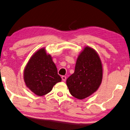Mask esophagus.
<instances>
[{
	"label": "esophagus",
	"mask_w": 130,
	"mask_h": 130,
	"mask_svg": "<svg viewBox=\"0 0 130 130\" xmlns=\"http://www.w3.org/2000/svg\"><path fill=\"white\" fill-rule=\"evenodd\" d=\"M61 78H62V80H63V81H65L66 79V77L64 76V75H63V76L61 77Z\"/></svg>",
	"instance_id": "34e87169"
}]
</instances>
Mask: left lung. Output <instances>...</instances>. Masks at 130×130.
<instances>
[{
	"label": "left lung",
	"mask_w": 130,
	"mask_h": 130,
	"mask_svg": "<svg viewBox=\"0 0 130 130\" xmlns=\"http://www.w3.org/2000/svg\"><path fill=\"white\" fill-rule=\"evenodd\" d=\"M102 76V64L98 54L86 46L78 57L74 73L67 79L66 84L72 96L83 99L98 90Z\"/></svg>",
	"instance_id": "left-lung-1"
}]
</instances>
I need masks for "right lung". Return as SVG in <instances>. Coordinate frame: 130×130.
Segmentation results:
<instances>
[{
	"label": "right lung",
	"instance_id": "1",
	"mask_svg": "<svg viewBox=\"0 0 130 130\" xmlns=\"http://www.w3.org/2000/svg\"><path fill=\"white\" fill-rule=\"evenodd\" d=\"M25 85L38 96L50 92L56 84L61 81L51 56L42 48L34 54L24 71Z\"/></svg>",
	"mask_w": 130,
	"mask_h": 130
}]
</instances>
